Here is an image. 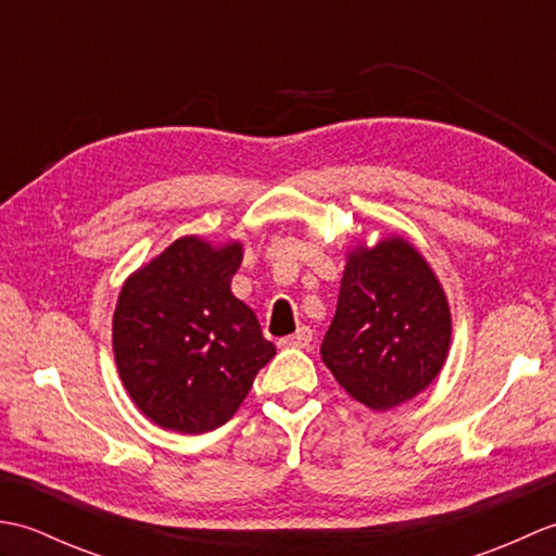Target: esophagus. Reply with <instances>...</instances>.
Segmentation results:
<instances>
[{
  "mask_svg": "<svg viewBox=\"0 0 556 556\" xmlns=\"http://www.w3.org/2000/svg\"><path fill=\"white\" fill-rule=\"evenodd\" d=\"M311 341H313V329L311 327H299V332L287 337L285 341H281V344L291 346V349H308Z\"/></svg>",
  "mask_w": 556,
  "mask_h": 556,
  "instance_id": "1",
  "label": "esophagus"
}]
</instances>
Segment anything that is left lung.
<instances>
[{
    "mask_svg": "<svg viewBox=\"0 0 556 556\" xmlns=\"http://www.w3.org/2000/svg\"><path fill=\"white\" fill-rule=\"evenodd\" d=\"M452 341L446 293L416 248L401 236L346 253L337 315L323 361L346 392L372 410L420 394Z\"/></svg>",
    "mask_w": 556,
    "mask_h": 556,
    "instance_id": "8db88e82",
    "label": "left lung"
}]
</instances>
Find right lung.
Wrapping results in <instances>:
<instances>
[{
	"label": "right lung",
	"instance_id": "add662e5",
	"mask_svg": "<svg viewBox=\"0 0 556 556\" xmlns=\"http://www.w3.org/2000/svg\"><path fill=\"white\" fill-rule=\"evenodd\" d=\"M243 243L181 236L124 281L112 320L116 370L164 430L219 428L275 358L255 313L231 293Z\"/></svg>",
	"mask_w": 556,
	"mask_h": 556
}]
</instances>
